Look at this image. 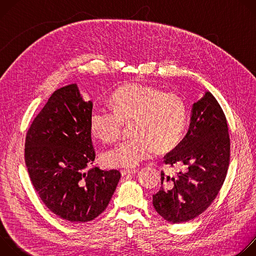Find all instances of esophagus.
I'll list each match as a JSON object with an SVG mask.
<instances>
[{
  "label": "esophagus",
  "instance_id": "obj_1",
  "mask_svg": "<svg viewBox=\"0 0 256 256\" xmlns=\"http://www.w3.org/2000/svg\"><path fill=\"white\" fill-rule=\"evenodd\" d=\"M138 169H126V170H122V176H126V175H128V174H136L138 173Z\"/></svg>",
  "mask_w": 256,
  "mask_h": 256
}]
</instances>
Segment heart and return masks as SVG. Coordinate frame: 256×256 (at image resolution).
Returning a JSON list of instances; mask_svg holds the SVG:
<instances>
[{"label":"heart","mask_w":256,"mask_h":256,"mask_svg":"<svg viewBox=\"0 0 256 256\" xmlns=\"http://www.w3.org/2000/svg\"><path fill=\"white\" fill-rule=\"evenodd\" d=\"M112 110L95 108L89 118L91 132L102 140H116L124 122L130 124L132 136L116 144L102 154L109 167L132 168L163 152L180 140L186 124L184 102L175 93L163 92L151 85L126 84L110 98Z\"/></svg>","instance_id":"heart-1"}]
</instances>
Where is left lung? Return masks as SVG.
I'll use <instances>...</instances> for the list:
<instances>
[{"instance_id": "left-lung-1", "label": "left lung", "mask_w": 256, "mask_h": 256, "mask_svg": "<svg viewBox=\"0 0 256 256\" xmlns=\"http://www.w3.org/2000/svg\"><path fill=\"white\" fill-rule=\"evenodd\" d=\"M230 161L226 116L212 94L206 91L192 104L188 130L165 156V164L184 166V172L166 176L153 196L157 212L170 223L188 222L204 212L220 192Z\"/></svg>"}]
</instances>
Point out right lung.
Listing matches in <instances>:
<instances>
[{"label":"right lung","mask_w":256,"mask_h":256,"mask_svg":"<svg viewBox=\"0 0 256 256\" xmlns=\"http://www.w3.org/2000/svg\"><path fill=\"white\" fill-rule=\"evenodd\" d=\"M93 102L77 84L54 91L33 120L25 163L34 188L56 216L72 223L94 220L110 202L122 174L96 166L89 118Z\"/></svg>","instance_id":"1"}]
</instances>
